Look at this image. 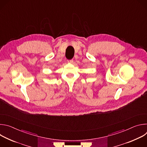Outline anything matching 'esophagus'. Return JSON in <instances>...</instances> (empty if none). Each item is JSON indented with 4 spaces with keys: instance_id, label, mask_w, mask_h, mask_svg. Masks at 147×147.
Wrapping results in <instances>:
<instances>
[{
    "instance_id": "esophagus-1",
    "label": "esophagus",
    "mask_w": 147,
    "mask_h": 147,
    "mask_svg": "<svg viewBox=\"0 0 147 147\" xmlns=\"http://www.w3.org/2000/svg\"><path fill=\"white\" fill-rule=\"evenodd\" d=\"M68 62L70 63H72L73 62V59H70V60H68Z\"/></svg>"
}]
</instances>
